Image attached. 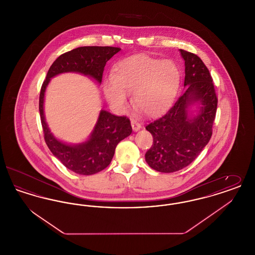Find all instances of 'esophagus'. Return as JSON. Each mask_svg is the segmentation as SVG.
Segmentation results:
<instances>
[{
	"instance_id": "obj_1",
	"label": "esophagus",
	"mask_w": 255,
	"mask_h": 255,
	"mask_svg": "<svg viewBox=\"0 0 255 255\" xmlns=\"http://www.w3.org/2000/svg\"><path fill=\"white\" fill-rule=\"evenodd\" d=\"M131 125H132V128H133V132H137V131L141 128V125H140L138 122L133 121V120L131 121Z\"/></svg>"
}]
</instances>
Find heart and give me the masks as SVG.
Masks as SVG:
<instances>
[{"instance_id":"obj_1","label":"heart","mask_w":255,"mask_h":255,"mask_svg":"<svg viewBox=\"0 0 255 255\" xmlns=\"http://www.w3.org/2000/svg\"><path fill=\"white\" fill-rule=\"evenodd\" d=\"M181 83V72L172 60L137 54L119 62L103 85L110 105L120 113L128 108L133 94L134 108L148 118H158L172 106Z\"/></svg>"}]
</instances>
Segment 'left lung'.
I'll list each match as a JSON object with an SVG mask.
<instances>
[{
  "label": "left lung",
  "mask_w": 255,
  "mask_h": 255,
  "mask_svg": "<svg viewBox=\"0 0 255 255\" xmlns=\"http://www.w3.org/2000/svg\"><path fill=\"white\" fill-rule=\"evenodd\" d=\"M180 52L185 92L162 118L146 126L154 138L146 162L162 173L182 169L199 156L211 137L217 110L218 99L206 65L194 53Z\"/></svg>",
  "instance_id": "1"
}]
</instances>
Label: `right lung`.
<instances>
[{"label": "right lung", "instance_id": "add662e5", "mask_svg": "<svg viewBox=\"0 0 255 255\" xmlns=\"http://www.w3.org/2000/svg\"><path fill=\"white\" fill-rule=\"evenodd\" d=\"M121 50L114 47H80L60 55L47 73L39 98V112L45 141L63 165L79 175H93L105 169L112 161L116 147L132 133L130 121L101 110L90 136L80 143H67L50 132L44 112L45 93L52 77L66 73H80L101 84L104 67Z\"/></svg>", "mask_w": 255, "mask_h": 255}]
</instances>
